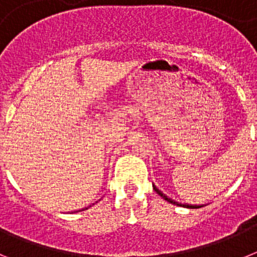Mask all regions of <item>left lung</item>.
I'll return each mask as SVG.
<instances>
[{"label": "left lung", "mask_w": 257, "mask_h": 257, "mask_svg": "<svg viewBox=\"0 0 257 257\" xmlns=\"http://www.w3.org/2000/svg\"><path fill=\"white\" fill-rule=\"evenodd\" d=\"M154 190H156L157 193H158V194H160L161 197H162L163 199H166V201L167 202H170V203H172V205H178V206H183V207H187V208H199V207H202V206H193V205H180V203H178V202H174L172 201V199H170V198H167V197L165 196V194H163L162 192H160V190L157 189L156 187H154Z\"/></svg>", "instance_id": "obj_1"}]
</instances>
